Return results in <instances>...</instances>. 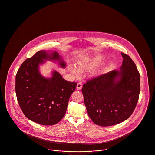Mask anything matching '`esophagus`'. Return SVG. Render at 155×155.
Returning <instances> with one entry per match:
<instances>
[{
  "label": "esophagus",
  "instance_id": "1",
  "mask_svg": "<svg viewBox=\"0 0 155 155\" xmlns=\"http://www.w3.org/2000/svg\"><path fill=\"white\" fill-rule=\"evenodd\" d=\"M82 87H83V84H82V83H81L79 82V83H77V89L78 90H80V89L82 88Z\"/></svg>",
  "mask_w": 155,
  "mask_h": 155
}]
</instances>
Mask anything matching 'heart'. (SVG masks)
I'll return each mask as SVG.
<instances>
[{
    "label": "heart",
    "instance_id": "1",
    "mask_svg": "<svg viewBox=\"0 0 155 155\" xmlns=\"http://www.w3.org/2000/svg\"><path fill=\"white\" fill-rule=\"evenodd\" d=\"M102 60L100 56L94 57H87L82 59L78 62V68L73 64L68 65L69 71L76 76H79L81 72H84L98 66Z\"/></svg>",
    "mask_w": 155,
    "mask_h": 155
}]
</instances>
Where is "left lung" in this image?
I'll return each instance as SVG.
<instances>
[{
    "label": "left lung",
    "instance_id": "1",
    "mask_svg": "<svg viewBox=\"0 0 155 155\" xmlns=\"http://www.w3.org/2000/svg\"><path fill=\"white\" fill-rule=\"evenodd\" d=\"M121 70H114L87 80L82 88L84 104L92 121L110 126L128 119L140 92V75L132 58L121 52Z\"/></svg>",
    "mask_w": 155,
    "mask_h": 155
}]
</instances>
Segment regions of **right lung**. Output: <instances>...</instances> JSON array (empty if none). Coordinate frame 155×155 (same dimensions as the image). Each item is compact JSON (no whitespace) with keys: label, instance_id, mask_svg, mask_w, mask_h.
I'll use <instances>...</instances> for the list:
<instances>
[{"label":"right lung","instance_id":"add662e5","mask_svg":"<svg viewBox=\"0 0 155 155\" xmlns=\"http://www.w3.org/2000/svg\"><path fill=\"white\" fill-rule=\"evenodd\" d=\"M48 52L40 51L25 60L15 76V93L21 111L29 120L45 126L54 125L63 118L77 86V83L65 80L57 71L49 79L40 74L38 66L44 60H58L62 68L66 66L58 52Z\"/></svg>","mask_w":155,"mask_h":155}]
</instances>
